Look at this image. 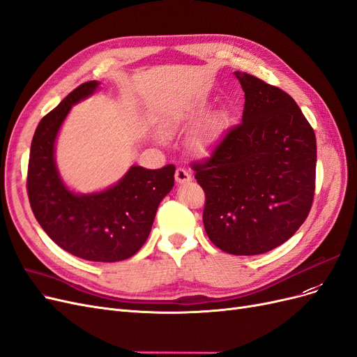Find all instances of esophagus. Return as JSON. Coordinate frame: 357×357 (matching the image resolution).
<instances>
[{
    "mask_svg": "<svg viewBox=\"0 0 357 357\" xmlns=\"http://www.w3.org/2000/svg\"><path fill=\"white\" fill-rule=\"evenodd\" d=\"M175 179L178 183H185V182L191 181V175L185 167H178L175 170Z\"/></svg>",
    "mask_w": 357,
    "mask_h": 357,
    "instance_id": "1",
    "label": "esophagus"
}]
</instances>
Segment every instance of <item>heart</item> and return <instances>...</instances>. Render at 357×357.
Listing matches in <instances>:
<instances>
[{"label": "heart", "instance_id": "heart-1", "mask_svg": "<svg viewBox=\"0 0 357 357\" xmlns=\"http://www.w3.org/2000/svg\"><path fill=\"white\" fill-rule=\"evenodd\" d=\"M178 128H179V123H176V121L167 124V129H169V130H176ZM211 141H212L211 133L203 132V133H200L197 137H195L194 142H192V146H194L195 151L203 154V153L208 151V148H209V145H211Z\"/></svg>", "mask_w": 357, "mask_h": 357}]
</instances>
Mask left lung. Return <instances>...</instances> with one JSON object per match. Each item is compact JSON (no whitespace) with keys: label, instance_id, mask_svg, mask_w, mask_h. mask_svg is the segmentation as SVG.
I'll return each mask as SVG.
<instances>
[{"label":"left lung","instance_id":"8db88e82","mask_svg":"<svg viewBox=\"0 0 357 357\" xmlns=\"http://www.w3.org/2000/svg\"><path fill=\"white\" fill-rule=\"evenodd\" d=\"M245 91L241 123L192 163L212 243L231 255H259L289 240L312 209L316 135L282 89L234 73Z\"/></svg>","mask_w":357,"mask_h":357}]
</instances>
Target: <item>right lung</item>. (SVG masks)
Masks as SVG:
<instances>
[{
    "mask_svg": "<svg viewBox=\"0 0 357 357\" xmlns=\"http://www.w3.org/2000/svg\"><path fill=\"white\" fill-rule=\"evenodd\" d=\"M98 86L79 84L41 119L31 144L26 190L33 216L57 246L87 261L116 262L133 257L146 241L158 204L175 183V166H132L116 185L93 194L65 187L54 163L56 136L74 103Z\"/></svg>",
    "mask_w": 357,
    "mask_h": 357,
    "instance_id": "right-lung-1",
    "label": "right lung"
}]
</instances>
